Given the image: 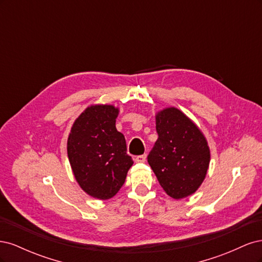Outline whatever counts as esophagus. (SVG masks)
<instances>
[{
    "label": "esophagus",
    "instance_id": "34e87169",
    "mask_svg": "<svg viewBox=\"0 0 262 262\" xmlns=\"http://www.w3.org/2000/svg\"><path fill=\"white\" fill-rule=\"evenodd\" d=\"M146 161V155H140V156H137L136 157V162L137 163H144Z\"/></svg>",
    "mask_w": 262,
    "mask_h": 262
}]
</instances>
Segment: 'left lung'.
<instances>
[{
	"instance_id": "obj_1",
	"label": "left lung",
	"mask_w": 262,
	"mask_h": 262,
	"mask_svg": "<svg viewBox=\"0 0 262 262\" xmlns=\"http://www.w3.org/2000/svg\"><path fill=\"white\" fill-rule=\"evenodd\" d=\"M158 139L147 156L164 191L173 199L194 193L210 164L208 141L196 124L175 107L155 116Z\"/></svg>"
}]
</instances>
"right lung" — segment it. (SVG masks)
Instances as JSON below:
<instances>
[{
	"label": "right lung",
	"mask_w": 262,
	"mask_h": 262,
	"mask_svg": "<svg viewBox=\"0 0 262 262\" xmlns=\"http://www.w3.org/2000/svg\"><path fill=\"white\" fill-rule=\"evenodd\" d=\"M118 114L113 105L87 107L68 139V157L77 184L99 200L116 195L133 164L124 136L116 129Z\"/></svg>",
	"instance_id": "obj_1"
}]
</instances>
